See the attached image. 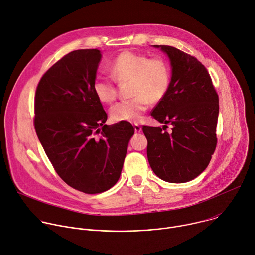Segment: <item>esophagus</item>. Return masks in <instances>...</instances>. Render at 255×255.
Returning <instances> with one entry per match:
<instances>
[{
	"instance_id": "34e87169",
	"label": "esophagus",
	"mask_w": 255,
	"mask_h": 255,
	"mask_svg": "<svg viewBox=\"0 0 255 255\" xmlns=\"http://www.w3.org/2000/svg\"><path fill=\"white\" fill-rule=\"evenodd\" d=\"M134 130L136 133L141 132V126L139 124H134Z\"/></svg>"
}]
</instances>
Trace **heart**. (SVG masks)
I'll use <instances>...</instances> for the list:
<instances>
[{
	"label": "heart",
	"instance_id": "obj_1",
	"mask_svg": "<svg viewBox=\"0 0 255 255\" xmlns=\"http://www.w3.org/2000/svg\"><path fill=\"white\" fill-rule=\"evenodd\" d=\"M114 80L120 84L131 82V100L121 101L111 108V117L117 122H139L149 107V102H159L167 93L170 68L160 57L149 56L132 50L118 54L109 65ZM93 90L102 103L110 104L117 98V87L111 79L98 77Z\"/></svg>",
	"mask_w": 255,
	"mask_h": 255
}]
</instances>
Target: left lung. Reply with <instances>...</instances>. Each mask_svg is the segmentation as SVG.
Wrapping results in <instances>:
<instances>
[{
  "mask_svg": "<svg viewBox=\"0 0 255 255\" xmlns=\"http://www.w3.org/2000/svg\"><path fill=\"white\" fill-rule=\"evenodd\" d=\"M164 51L171 64V80L165 96L151 112L163 124L143 125L147 158L153 172L167 183H187L208 166L216 149L219 97L207 68L196 57L168 45Z\"/></svg>",
  "mask_w": 255,
  "mask_h": 255,
  "instance_id": "left-lung-1",
  "label": "left lung"
}]
</instances>
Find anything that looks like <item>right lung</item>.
<instances>
[{
	"mask_svg": "<svg viewBox=\"0 0 255 255\" xmlns=\"http://www.w3.org/2000/svg\"><path fill=\"white\" fill-rule=\"evenodd\" d=\"M101 56L98 49L67 53L42 76L34 100V127L48 159L65 184L86 194L117 183L135 131L129 122L105 124L93 90Z\"/></svg>",
	"mask_w": 255,
	"mask_h": 255,
	"instance_id": "1",
	"label": "right lung"
}]
</instances>
